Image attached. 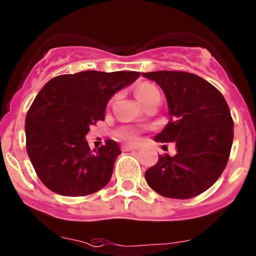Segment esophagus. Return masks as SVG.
<instances>
[{"instance_id": "esophagus-1", "label": "esophagus", "mask_w": 256, "mask_h": 256, "mask_svg": "<svg viewBox=\"0 0 256 256\" xmlns=\"http://www.w3.org/2000/svg\"><path fill=\"white\" fill-rule=\"evenodd\" d=\"M137 146L136 144H124L121 146V150H136Z\"/></svg>"}]
</instances>
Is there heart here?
<instances>
[{
	"instance_id": "obj_1",
	"label": "heart",
	"mask_w": 256,
	"mask_h": 256,
	"mask_svg": "<svg viewBox=\"0 0 256 256\" xmlns=\"http://www.w3.org/2000/svg\"><path fill=\"white\" fill-rule=\"evenodd\" d=\"M156 94H160V90H158L153 84H150V83H144V84H141L136 90V96L141 104L144 103V102H146L147 99H150V96H156ZM118 135H119L121 138L128 140V141H135V140H137L138 134H137L135 128H121L119 132H118Z\"/></svg>"
}]
</instances>
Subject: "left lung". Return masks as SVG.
Listing matches in <instances>:
<instances>
[{"instance_id": "1", "label": "left lung", "mask_w": 256, "mask_h": 256, "mask_svg": "<svg viewBox=\"0 0 256 256\" xmlns=\"http://www.w3.org/2000/svg\"><path fill=\"white\" fill-rule=\"evenodd\" d=\"M164 92L169 122L157 142H174L176 154L160 156L144 173L160 195L190 198L211 188L227 166L233 144V119L224 96L201 77L188 72L142 74Z\"/></svg>"}]
</instances>
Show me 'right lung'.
Masks as SVG:
<instances>
[{"mask_svg":"<svg viewBox=\"0 0 256 256\" xmlns=\"http://www.w3.org/2000/svg\"><path fill=\"white\" fill-rule=\"evenodd\" d=\"M141 76L135 71H83L50 80L26 118V152L42 184L64 196H86L112 179L118 142L90 150L86 135L115 93Z\"/></svg>","mask_w":256,"mask_h":256,"instance_id":"right-lung-1","label":"right lung"}]
</instances>
